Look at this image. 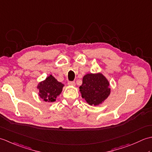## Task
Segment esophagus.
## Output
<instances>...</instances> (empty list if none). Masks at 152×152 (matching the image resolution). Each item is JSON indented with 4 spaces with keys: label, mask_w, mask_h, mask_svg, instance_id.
Returning a JSON list of instances; mask_svg holds the SVG:
<instances>
[{
    "label": "esophagus",
    "mask_w": 152,
    "mask_h": 152,
    "mask_svg": "<svg viewBox=\"0 0 152 152\" xmlns=\"http://www.w3.org/2000/svg\"><path fill=\"white\" fill-rule=\"evenodd\" d=\"M68 85L69 86H75V82H68Z\"/></svg>",
    "instance_id": "1"
}]
</instances>
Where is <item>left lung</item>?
<instances>
[{
	"instance_id": "left-lung-1",
	"label": "left lung",
	"mask_w": 152,
	"mask_h": 152,
	"mask_svg": "<svg viewBox=\"0 0 152 152\" xmlns=\"http://www.w3.org/2000/svg\"><path fill=\"white\" fill-rule=\"evenodd\" d=\"M109 86V82L102 74H88L83 76L80 91L89 104L96 106L104 102L110 94Z\"/></svg>"
}]
</instances>
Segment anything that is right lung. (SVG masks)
Returning a JSON list of instances; mask_svg holds the SVG:
<instances>
[{"mask_svg":"<svg viewBox=\"0 0 152 152\" xmlns=\"http://www.w3.org/2000/svg\"><path fill=\"white\" fill-rule=\"evenodd\" d=\"M64 85L58 82L52 75L48 76L46 80L38 83L37 88L39 90V96L45 102H52L62 92Z\"/></svg>","mask_w":152,"mask_h":152,"instance_id":"add662e5","label":"right lung"}]
</instances>
